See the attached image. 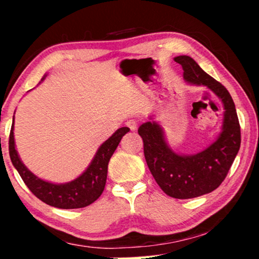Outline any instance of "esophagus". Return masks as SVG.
<instances>
[{
    "label": "esophagus",
    "instance_id": "1",
    "mask_svg": "<svg viewBox=\"0 0 259 259\" xmlns=\"http://www.w3.org/2000/svg\"><path fill=\"white\" fill-rule=\"evenodd\" d=\"M126 125L128 126V128L131 131H136L138 128V122L136 121V120H128V121L126 122Z\"/></svg>",
    "mask_w": 259,
    "mask_h": 259
}]
</instances>
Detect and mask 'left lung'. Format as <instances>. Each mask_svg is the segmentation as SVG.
<instances>
[{
  "label": "left lung",
  "mask_w": 259,
  "mask_h": 259,
  "mask_svg": "<svg viewBox=\"0 0 259 259\" xmlns=\"http://www.w3.org/2000/svg\"><path fill=\"white\" fill-rule=\"evenodd\" d=\"M175 61L182 65L186 82L206 86L222 100L224 120L221 134L206 150L184 155L168 147L158 122L143 123L138 133L143 138L148 168L160 189L172 198L190 199L214 191L228 176L240 147V126L235 102L221 82L205 73L190 56H177Z\"/></svg>",
  "instance_id": "obj_1"
}]
</instances>
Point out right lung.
I'll return each instance as SVG.
<instances>
[{
    "mask_svg": "<svg viewBox=\"0 0 259 259\" xmlns=\"http://www.w3.org/2000/svg\"><path fill=\"white\" fill-rule=\"evenodd\" d=\"M42 77L41 81H44ZM127 132H130L128 127H121L113 133L104 144L99 147L91 165L88 166L80 177L74 179L73 182L66 184H53L45 182L36 176L33 175L17 154L14 140V120L12 130L9 134V155L12 159L14 167L17 169L21 178L26 184L31 193L44 203L58 208H80L86 207L94 203L101 196L105 189L106 179H107L108 161L118 147L121 138Z\"/></svg>",
    "mask_w": 259,
    "mask_h": 259,
    "instance_id": "1",
    "label": "right lung"
}]
</instances>
